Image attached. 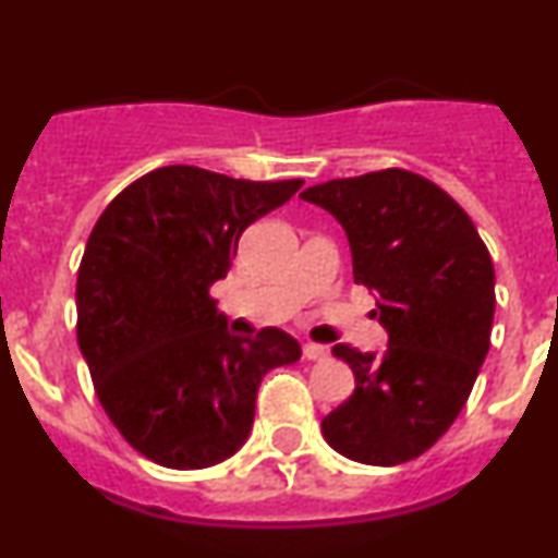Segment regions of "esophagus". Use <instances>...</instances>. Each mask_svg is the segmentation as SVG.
<instances>
[{"label":"esophagus","instance_id":"34e87169","mask_svg":"<svg viewBox=\"0 0 558 558\" xmlns=\"http://www.w3.org/2000/svg\"><path fill=\"white\" fill-rule=\"evenodd\" d=\"M328 347H323V344H303V357H306V361H328Z\"/></svg>","mask_w":558,"mask_h":558}]
</instances>
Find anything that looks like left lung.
Listing matches in <instances>:
<instances>
[{
  "label": "left lung",
  "instance_id": "8db88e82",
  "mask_svg": "<svg viewBox=\"0 0 558 558\" xmlns=\"http://www.w3.org/2000/svg\"><path fill=\"white\" fill-rule=\"evenodd\" d=\"M352 250V277L379 295L383 357L336 344L355 390L323 421L336 453L396 466L426 453L464 410L494 325V263L464 208L434 181L388 168L308 186Z\"/></svg>",
  "mask_w": 558,
  "mask_h": 558
}]
</instances>
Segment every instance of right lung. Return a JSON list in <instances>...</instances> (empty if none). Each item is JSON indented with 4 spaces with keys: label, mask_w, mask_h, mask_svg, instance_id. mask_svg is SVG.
<instances>
[{
    "label": "right lung",
    "mask_w": 558,
    "mask_h": 558,
    "mask_svg": "<svg viewBox=\"0 0 558 558\" xmlns=\"http://www.w3.org/2000/svg\"><path fill=\"white\" fill-rule=\"evenodd\" d=\"M303 186L168 165L121 190L78 268V347L121 437L168 469L230 459L255 421L260 379L301 347L279 328L228 333L211 284L252 222Z\"/></svg>",
    "instance_id": "add662e5"
}]
</instances>
